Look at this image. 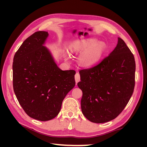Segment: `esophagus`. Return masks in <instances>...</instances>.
Masks as SVG:
<instances>
[{
  "instance_id": "obj_1",
  "label": "esophagus",
  "mask_w": 147,
  "mask_h": 147,
  "mask_svg": "<svg viewBox=\"0 0 147 147\" xmlns=\"http://www.w3.org/2000/svg\"><path fill=\"white\" fill-rule=\"evenodd\" d=\"M80 81V74L77 73L75 74V82L76 83H78Z\"/></svg>"
}]
</instances>
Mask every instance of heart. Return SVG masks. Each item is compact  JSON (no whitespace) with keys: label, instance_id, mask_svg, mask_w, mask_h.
<instances>
[{"label":"heart","instance_id":"b5f03b06","mask_svg":"<svg viewBox=\"0 0 147 147\" xmlns=\"http://www.w3.org/2000/svg\"><path fill=\"white\" fill-rule=\"evenodd\" d=\"M105 46L102 42L94 39H87L76 40L70 47L73 53H81L78 61L80 65L89 67L97 62L104 53Z\"/></svg>","mask_w":147,"mask_h":147}]
</instances>
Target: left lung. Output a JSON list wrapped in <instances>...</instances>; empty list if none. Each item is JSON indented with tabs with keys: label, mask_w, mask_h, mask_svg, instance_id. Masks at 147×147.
Instances as JSON below:
<instances>
[{
	"label": "left lung",
	"mask_w": 147,
	"mask_h": 147,
	"mask_svg": "<svg viewBox=\"0 0 147 147\" xmlns=\"http://www.w3.org/2000/svg\"><path fill=\"white\" fill-rule=\"evenodd\" d=\"M136 62L124 41L117 45L103 60L93 67L80 71L78 88L82 91L83 115L94 123L116 118L130 100L135 86Z\"/></svg>",
	"instance_id": "8db88e82"
}]
</instances>
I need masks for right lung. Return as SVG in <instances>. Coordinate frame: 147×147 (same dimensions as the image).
I'll use <instances>...</instances> for the list:
<instances>
[{"label":"right lung","mask_w":147,"mask_h":147,"mask_svg":"<svg viewBox=\"0 0 147 147\" xmlns=\"http://www.w3.org/2000/svg\"><path fill=\"white\" fill-rule=\"evenodd\" d=\"M48 32H35L16 52L13 62L14 93L31 118L51 120L58 115L62 102L75 86L74 70L62 71L45 46Z\"/></svg>","instance_id":"right-lung-1"}]
</instances>
